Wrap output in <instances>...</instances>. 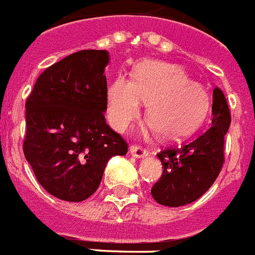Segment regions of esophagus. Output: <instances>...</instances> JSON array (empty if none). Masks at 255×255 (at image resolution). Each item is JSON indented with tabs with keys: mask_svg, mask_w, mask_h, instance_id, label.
Here are the masks:
<instances>
[{
	"mask_svg": "<svg viewBox=\"0 0 255 255\" xmlns=\"http://www.w3.org/2000/svg\"><path fill=\"white\" fill-rule=\"evenodd\" d=\"M130 154H131V156H134V158H144V156L148 155V151L147 150H144V148H142L140 146H130L129 148Z\"/></svg>",
	"mask_w": 255,
	"mask_h": 255,
	"instance_id": "1",
	"label": "esophagus"
}]
</instances>
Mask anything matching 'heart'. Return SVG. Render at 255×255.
Listing matches in <instances>:
<instances>
[{"instance_id":"b5f03b06","label":"heart","mask_w":255,"mask_h":255,"mask_svg":"<svg viewBox=\"0 0 255 255\" xmlns=\"http://www.w3.org/2000/svg\"><path fill=\"white\" fill-rule=\"evenodd\" d=\"M146 104V118L164 140H179L195 133L211 111V96L189 79L182 67L147 60L133 79L116 77L108 88V117L118 131H126Z\"/></svg>"}]
</instances>
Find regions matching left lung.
<instances>
[{
  "mask_svg": "<svg viewBox=\"0 0 255 255\" xmlns=\"http://www.w3.org/2000/svg\"><path fill=\"white\" fill-rule=\"evenodd\" d=\"M212 126L196 139L158 154L163 174L151 188L154 200L164 207H183L204 195L219 176L224 163V137L231 112L223 91L215 88Z\"/></svg>",
  "mask_w": 255,
  "mask_h": 255,
  "instance_id": "1",
  "label": "left lung"
}]
</instances>
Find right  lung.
I'll use <instances>...</instances> for the list:
<instances>
[{
	"label": "right lung",
	"instance_id": "obj_1",
	"mask_svg": "<svg viewBox=\"0 0 255 255\" xmlns=\"http://www.w3.org/2000/svg\"><path fill=\"white\" fill-rule=\"evenodd\" d=\"M109 52L83 50L48 67L26 101L24 158L52 196L79 203L99 188L112 156L128 144L109 128Z\"/></svg>",
	"mask_w": 255,
	"mask_h": 255
}]
</instances>
